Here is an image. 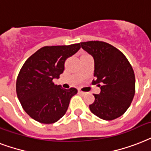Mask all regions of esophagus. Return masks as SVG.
Masks as SVG:
<instances>
[{"label":"esophagus","instance_id":"esophagus-1","mask_svg":"<svg viewBox=\"0 0 151 151\" xmlns=\"http://www.w3.org/2000/svg\"><path fill=\"white\" fill-rule=\"evenodd\" d=\"M79 94H85V92L82 91H79Z\"/></svg>","mask_w":151,"mask_h":151}]
</instances>
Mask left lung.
I'll use <instances>...</instances> for the list:
<instances>
[{"label":"left lung","mask_w":151,"mask_h":151,"mask_svg":"<svg viewBox=\"0 0 151 151\" xmlns=\"http://www.w3.org/2000/svg\"><path fill=\"white\" fill-rule=\"evenodd\" d=\"M80 44L94 57L96 79L92 83L98 84L101 89L100 94H94V101L89 106L90 109L102 120L120 117L135 95V79L132 65L123 52L109 43L89 41Z\"/></svg>","instance_id":"left-lung-1"}]
</instances>
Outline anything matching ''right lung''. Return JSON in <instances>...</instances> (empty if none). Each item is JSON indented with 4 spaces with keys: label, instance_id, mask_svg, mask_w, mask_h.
I'll list each match as a JSON object with an SVG mask.
<instances>
[{
    "label": "right lung",
    "instance_id": "add662e5",
    "mask_svg": "<svg viewBox=\"0 0 151 151\" xmlns=\"http://www.w3.org/2000/svg\"><path fill=\"white\" fill-rule=\"evenodd\" d=\"M80 43L44 46L29 57L16 79V94L23 109L39 123L52 124L65 115L76 88L64 89L52 82L65 70L68 57L80 49Z\"/></svg>",
    "mask_w": 151,
    "mask_h": 151
}]
</instances>
